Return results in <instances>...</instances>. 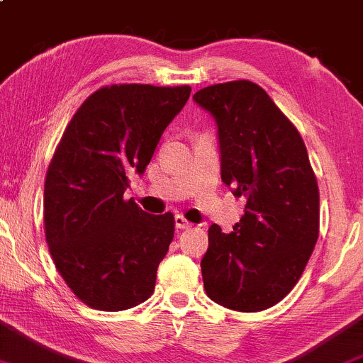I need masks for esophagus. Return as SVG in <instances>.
Returning <instances> with one entry per match:
<instances>
[{
    "label": "esophagus",
    "mask_w": 363,
    "mask_h": 363,
    "mask_svg": "<svg viewBox=\"0 0 363 363\" xmlns=\"http://www.w3.org/2000/svg\"><path fill=\"white\" fill-rule=\"evenodd\" d=\"M174 227L180 228V230H185V228L192 227V223H190L185 216H182V214H177V216H174Z\"/></svg>",
    "instance_id": "obj_1"
}]
</instances>
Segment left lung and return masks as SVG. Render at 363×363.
<instances>
[{
  "label": "left lung",
  "instance_id": "obj_1",
  "mask_svg": "<svg viewBox=\"0 0 363 363\" xmlns=\"http://www.w3.org/2000/svg\"><path fill=\"white\" fill-rule=\"evenodd\" d=\"M194 102L218 126L221 180L244 196L233 232L209 227L206 294L235 311L277 305L298 284L318 239V185L301 135L251 81L202 88Z\"/></svg>",
  "mask_w": 363,
  "mask_h": 363
}]
</instances>
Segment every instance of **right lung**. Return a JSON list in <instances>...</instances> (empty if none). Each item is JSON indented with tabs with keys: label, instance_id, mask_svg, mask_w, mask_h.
<instances>
[{
	"label": "right lung",
	"instance_id": "1",
	"mask_svg": "<svg viewBox=\"0 0 363 363\" xmlns=\"http://www.w3.org/2000/svg\"><path fill=\"white\" fill-rule=\"evenodd\" d=\"M190 86L112 84L89 95L65 128L45 182V232L58 274L88 306L133 308L150 298L174 233L124 192L190 96Z\"/></svg>",
	"mask_w": 363,
	"mask_h": 363
}]
</instances>
